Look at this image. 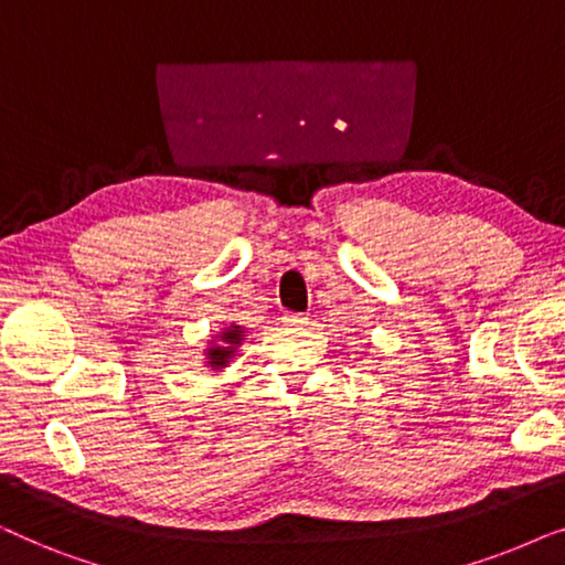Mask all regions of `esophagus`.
Wrapping results in <instances>:
<instances>
[{
  "label": "esophagus",
  "instance_id": "esophagus-1",
  "mask_svg": "<svg viewBox=\"0 0 565 565\" xmlns=\"http://www.w3.org/2000/svg\"><path fill=\"white\" fill-rule=\"evenodd\" d=\"M282 323H285V327H306V323H308V316L306 313H285L282 316Z\"/></svg>",
  "mask_w": 565,
  "mask_h": 565
}]
</instances>
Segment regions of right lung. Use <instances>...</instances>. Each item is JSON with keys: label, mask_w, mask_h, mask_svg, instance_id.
Masks as SVG:
<instances>
[{"label": "right lung", "mask_w": 565, "mask_h": 565, "mask_svg": "<svg viewBox=\"0 0 565 565\" xmlns=\"http://www.w3.org/2000/svg\"><path fill=\"white\" fill-rule=\"evenodd\" d=\"M215 339H218V342H211L213 347H207L205 354H207V365H211L213 370H221V367L228 365V360L234 358L236 347L242 344L244 329L242 327H228V329H223Z\"/></svg>", "instance_id": "add662e5"}]
</instances>
